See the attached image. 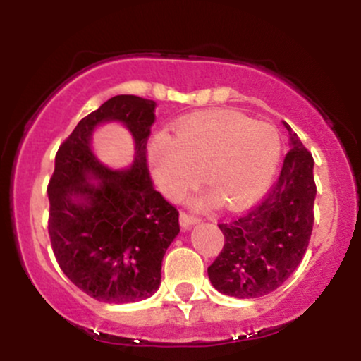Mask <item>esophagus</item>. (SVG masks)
<instances>
[{"mask_svg": "<svg viewBox=\"0 0 361 361\" xmlns=\"http://www.w3.org/2000/svg\"><path fill=\"white\" fill-rule=\"evenodd\" d=\"M198 221H200V219H198L197 215L186 214V212H181L180 214V224L185 227V229H188V227L192 226V224H197Z\"/></svg>", "mask_w": 361, "mask_h": 361, "instance_id": "esophagus-1", "label": "esophagus"}]
</instances>
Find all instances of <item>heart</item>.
Returning a JSON list of instances; mask_svg holds the SVG:
<instances>
[{"label":"heart","instance_id":"1","mask_svg":"<svg viewBox=\"0 0 361 361\" xmlns=\"http://www.w3.org/2000/svg\"><path fill=\"white\" fill-rule=\"evenodd\" d=\"M280 154L275 127L233 110L186 118L176 127L175 137L161 134L149 147L152 175L166 197H183L202 173L205 188L226 209H239L258 198Z\"/></svg>","mask_w":361,"mask_h":361}]
</instances>
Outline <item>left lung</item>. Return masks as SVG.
Instances as JSON below:
<instances>
[{
	"label": "left lung",
	"instance_id": "obj_1",
	"mask_svg": "<svg viewBox=\"0 0 361 361\" xmlns=\"http://www.w3.org/2000/svg\"><path fill=\"white\" fill-rule=\"evenodd\" d=\"M280 175L267 195L229 222H221L224 247L209 267L219 292L238 299L271 293L290 279L307 250L314 226V159L295 132Z\"/></svg>",
	"mask_w": 361,
	"mask_h": 361
}]
</instances>
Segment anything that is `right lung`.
Returning <instances> with one entry per match:
<instances>
[{
  "mask_svg": "<svg viewBox=\"0 0 361 361\" xmlns=\"http://www.w3.org/2000/svg\"><path fill=\"white\" fill-rule=\"evenodd\" d=\"M154 109V102L134 94L106 100L57 149L47 185L54 256L78 288L106 304L151 297L159 288L164 252L180 233V212L149 176L146 146ZM109 119L135 135V164L127 172H111L90 152V132ZM91 176L101 181L90 184Z\"/></svg>",
  "mask_w": 361,
  "mask_h": 361,
  "instance_id": "1",
  "label": "right lung"
}]
</instances>
